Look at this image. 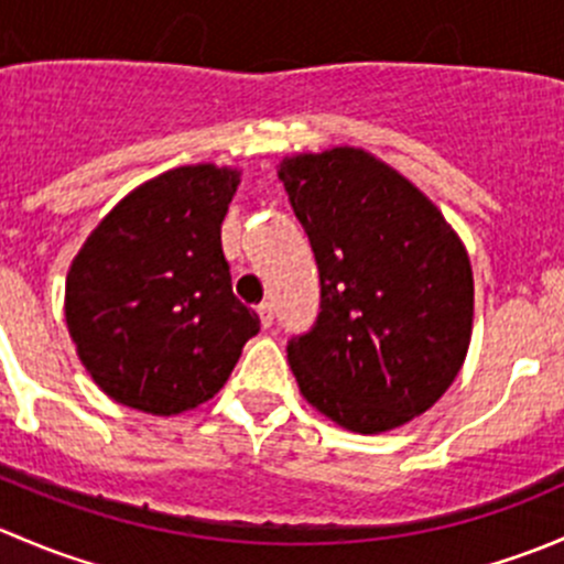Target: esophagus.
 I'll list each match as a JSON object with an SVG mask.
<instances>
[{
    "mask_svg": "<svg viewBox=\"0 0 564 564\" xmlns=\"http://www.w3.org/2000/svg\"><path fill=\"white\" fill-rule=\"evenodd\" d=\"M256 314H259V318H261V327H272V318H275V311H272V305L270 303H261V305H256Z\"/></svg>",
    "mask_w": 564,
    "mask_h": 564,
    "instance_id": "obj_1",
    "label": "esophagus"
}]
</instances>
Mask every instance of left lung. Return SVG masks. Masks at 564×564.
<instances>
[{
    "mask_svg": "<svg viewBox=\"0 0 564 564\" xmlns=\"http://www.w3.org/2000/svg\"><path fill=\"white\" fill-rule=\"evenodd\" d=\"M278 176L314 248L322 311L289 340L311 406L355 434L429 412L466 360L469 253L414 182L360 147L283 158Z\"/></svg>",
    "mask_w": 564,
    "mask_h": 564,
    "instance_id": "8db88e82",
    "label": "left lung"
}]
</instances>
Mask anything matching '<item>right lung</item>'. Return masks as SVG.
<instances>
[{"instance_id":"obj_1","label":"right lung","mask_w":564,"mask_h":564,"mask_svg":"<svg viewBox=\"0 0 564 564\" xmlns=\"http://www.w3.org/2000/svg\"><path fill=\"white\" fill-rule=\"evenodd\" d=\"M240 172L180 166L100 220L65 281V322L93 382L117 403L172 417L209 401L259 316L231 292L220 224Z\"/></svg>"}]
</instances>
